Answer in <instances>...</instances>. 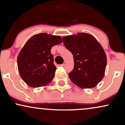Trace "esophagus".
I'll list each match as a JSON object with an SVG mask.
<instances>
[{"label":"esophagus","instance_id":"34e87169","mask_svg":"<svg viewBox=\"0 0 125 125\" xmlns=\"http://www.w3.org/2000/svg\"><path fill=\"white\" fill-rule=\"evenodd\" d=\"M65 64H66V63L64 62V63H63V64H60V66H62V67H63V66H65Z\"/></svg>","mask_w":125,"mask_h":125}]
</instances>
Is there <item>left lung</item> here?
<instances>
[{
    "label": "left lung",
    "mask_w": 125,
    "mask_h": 125,
    "mask_svg": "<svg viewBox=\"0 0 125 125\" xmlns=\"http://www.w3.org/2000/svg\"><path fill=\"white\" fill-rule=\"evenodd\" d=\"M63 41L74 58V68L69 73L72 82L82 88L96 86L103 79L106 66V54L100 43L84 32L65 36Z\"/></svg>",
    "instance_id": "obj_1"
}]
</instances>
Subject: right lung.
Here are the masks:
<instances>
[{
  "instance_id": "1",
  "label": "right lung",
  "mask_w": 125,
  "mask_h": 125,
  "mask_svg": "<svg viewBox=\"0 0 125 125\" xmlns=\"http://www.w3.org/2000/svg\"><path fill=\"white\" fill-rule=\"evenodd\" d=\"M62 42L60 36L46 33L36 34L27 41L17 58L19 72L25 83L39 87L52 82L56 67L51 50Z\"/></svg>"
}]
</instances>
